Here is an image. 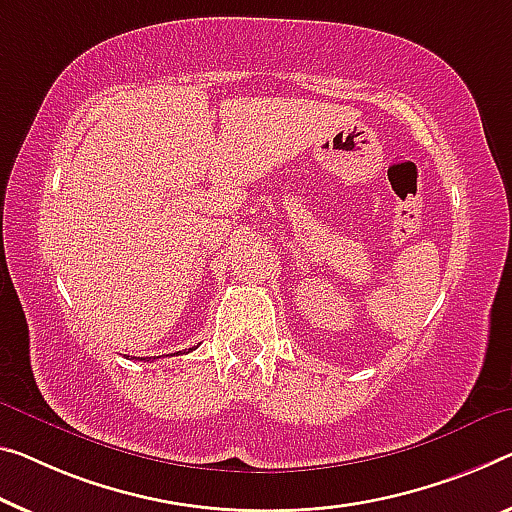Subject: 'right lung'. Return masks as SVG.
<instances>
[{"label":"right lung","instance_id":"add662e5","mask_svg":"<svg viewBox=\"0 0 512 512\" xmlns=\"http://www.w3.org/2000/svg\"><path fill=\"white\" fill-rule=\"evenodd\" d=\"M190 350H194V348H190ZM174 355H178V352H174ZM146 359H148V361H151V357H146Z\"/></svg>","mask_w":512,"mask_h":512}]
</instances>
